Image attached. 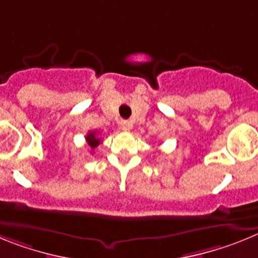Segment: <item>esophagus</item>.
<instances>
[{
  "label": "esophagus",
  "mask_w": 258,
  "mask_h": 258,
  "mask_svg": "<svg viewBox=\"0 0 258 258\" xmlns=\"http://www.w3.org/2000/svg\"><path fill=\"white\" fill-rule=\"evenodd\" d=\"M119 126H120V128L123 130V131H130V130H131V127H132V123L130 122V120H120L119 122Z\"/></svg>",
  "instance_id": "34e87169"
}]
</instances>
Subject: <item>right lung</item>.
<instances>
[{
	"mask_svg": "<svg viewBox=\"0 0 258 258\" xmlns=\"http://www.w3.org/2000/svg\"><path fill=\"white\" fill-rule=\"evenodd\" d=\"M86 140H87V143H88V145L92 148V149H95V148L98 147V144L101 143V139H98L97 136H96V131L89 132L88 135L86 136Z\"/></svg>",
	"mask_w": 258,
	"mask_h": 258,
	"instance_id": "1",
	"label": "right lung"
}]
</instances>
